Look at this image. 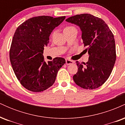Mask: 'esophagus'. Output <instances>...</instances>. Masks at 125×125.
I'll return each mask as SVG.
<instances>
[{"instance_id": "34e87169", "label": "esophagus", "mask_w": 125, "mask_h": 125, "mask_svg": "<svg viewBox=\"0 0 125 125\" xmlns=\"http://www.w3.org/2000/svg\"><path fill=\"white\" fill-rule=\"evenodd\" d=\"M73 63H74V61H71V60H69V59H66V64L67 65L73 64Z\"/></svg>"}]
</instances>
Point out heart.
Here are the masks:
<instances>
[{"instance_id": "obj_1", "label": "heart", "mask_w": 125, "mask_h": 125, "mask_svg": "<svg viewBox=\"0 0 125 125\" xmlns=\"http://www.w3.org/2000/svg\"><path fill=\"white\" fill-rule=\"evenodd\" d=\"M74 27L71 26H66L65 28H64L63 31L64 32H65V31H70V30L73 29H74Z\"/></svg>"}]
</instances>
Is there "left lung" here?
I'll return each instance as SVG.
<instances>
[{
    "instance_id": "obj_1",
    "label": "left lung",
    "mask_w": 125,
    "mask_h": 125,
    "mask_svg": "<svg viewBox=\"0 0 125 125\" xmlns=\"http://www.w3.org/2000/svg\"><path fill=\"white\" fill-rule=\"evenodd\" d=\"M66 21L80 27L82 39L88 52L87 62L76 61L78 71L73 76L75 83L86 89H94L107 81L115 63V41L107 24L90 14L77 15Z\"/></svg>"
}]
</instances>
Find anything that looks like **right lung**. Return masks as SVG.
I'll use <instances>...</instances> for the list:
<instances>
[{"label": "right lung", "mask_w": 125, "mask_h": 125, "mask_svg": "<svg viewBox=\"0 0 125 125\" xmlns=\"http://www.w3.org/2000/svg\"><path fill=\"white\" fill-rule=\"evenodd\" d=\"M65 16H41L29 19L16 30L9 56L14 72L21 85L34 92L46 90L53 84L57 73L66 63L55 58L46 63L43 55L50 35Z\"/></svg>", "instance_id": "1"}]
</instances>
